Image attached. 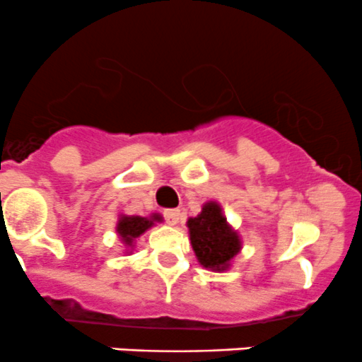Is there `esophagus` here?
Segmentation results:
<instances>
[{
  "instance_id": "34e87169",
  "label": "esophagus",
  "mask_w": 362,
  "mask_h": 362,
  "mask_svg": "<svg viewBox=\"0 0 362 362\" xmlns=\"http://www.w3.org/2000/svg\"><path fill=\"white\" fill-rule=\"evenodd\" d=\"M164 221L170 226H177L180 221V211L178 210H166L164 211Z\"/></svg>"
}]
</instances>
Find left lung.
Returning <instances> with one entry per match:
<instances>
[{
	"mask_svg": "<svg viewBox=\"0 0 362 362\" xmlns=\"http://www.w3.org/2000/svg\"><path fill=\"white\" fill-rule=\"evenodd\" d=\"M187 228L192 250L204 268L224 272L242 250V240L228 224L218 203H204L202 214L189 218Z\"/></svg>",
	"mask_w": 362,
	"mask_h": 362,
	"instance_id": "1",
	"label": "left lung"
}]
</instances>
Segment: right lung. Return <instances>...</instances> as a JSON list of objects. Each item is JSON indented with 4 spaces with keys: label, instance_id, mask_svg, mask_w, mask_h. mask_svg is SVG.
I'll return each instance as SVG.
<instances>
[{
    "label": "right lung",
    "instance_id": "obj_1",
    "mask_svg": "<svg viewBox=\"0 0 362 362\" xmlns=\"http://www.w3.org/2000/svg\"><path fill=\"white\" fill-rule=\"evenodd\" d=\"M163 221L159 214H152L151 217H140V215H120L117 222V235L120 236L126 247H133L134 240L151 229L156 222Z\"/></svg>",
    "mask_w": 362,
    "mask_h": 362
}]
</instances>
